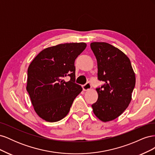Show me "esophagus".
Here are the masks:
<instances>
[{
	"label": "esophagus",
	"mask_w": 155,
	"mask_h": 155,
	"mask_svg": "<svg viewBox=\"0 0 155 155\" xmlns=\"http://www.w3.org/2000/svg\"><path fill=\"white\" fill-rule=\"evenodd\" d=\"M82 88H83V91H88V90H90V89L91 88V85L90 83H87L86 84H85V85H83L82 86Z\"/></svg>",
	"instance_id": "obj_1"
}]
</instances>
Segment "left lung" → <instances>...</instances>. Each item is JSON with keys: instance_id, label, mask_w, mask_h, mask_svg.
Masks as SVG:
<instances>
[{"instance_id": "left-lung-1", "label": "left lung", "mask_w": 155, "mask_h": 155, "mask_svg": "<svg viewBox=\"0 0 155 155\" xmlns=\"http://www.w3.org/2000/svg\"><path fill=\"white\" fill-rule=\"evenodd\" d=\"M91 48L97 63V79L104 84L96 88L97 100L92 105L100 120H113L129 106L136 79L129 59L120 50L104 42H94Z\"/></svg>"}]
</instances>
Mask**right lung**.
<instances>
[{
  "label": "right lung",
  "instance_id": "obj_1",
  "mask_svg": "<svg viewBox=\"0 0 155 155\" xmlns=\"http://www.w3.org/2000/svg\"><path fill=\"white\" fill-rule=\"evenodd\" d=\"M87 46L85 43L60 44L45 48L28 69L26 90L36 113L42 119L55 122L67 115L82 91L76 83L75 60ZM68 76L71 79L64 81Z\"/></svg>",
  "mask_w": 155,
  "mask_h": 155
}]
</instances>
